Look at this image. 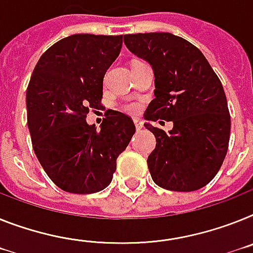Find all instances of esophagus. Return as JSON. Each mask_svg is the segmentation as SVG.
<instances>
[{
  "mask_svg": "<svg viewBox=\"0 0 253 253\" xmlns=\"http://www.w3.org/2000/svg\"><path fill=\"white\" fill-rule=\"evenodd\" d=\"M133 122H135V127H136V130L137 131H140L141 130V128H143V121L140 120V118H135V120H133Z\"/></svg>",
  "mask_w": 253,
  "mask_h": 253,
  "instance_id": "obj_1",
  "label": "esophagus"
}]
</instances>
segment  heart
Here are the masks:
<instances>
[{
    "label": "heart",
    "instance_id": "obj_1",
    "mask_svg": "<svg viewBox=\"0 0 253 253\" xmlns=\"http://www.w3.org/2000/svg\"><path fill=\"white\" fill-rule=\"evenodd\" d=\"M122 109L125 110V112H127V113L130 114H135L137 113L140 110V104L137 103H127L125 104V105H122Z\"/></svg>",
    "mask_w": 253,
    "mask_h": 253
}]
</instances>
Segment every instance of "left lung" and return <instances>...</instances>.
I'll list each match as a JSON object with an SVG mask.
<instances>
[{
    "instance_id": "1",
    "label": "left lung",
    "mask_w": 253,
    "mask_h": 253,
    "mask_svg": "<svg viewBox=\"0 0 253 253\" xmlns=\"http://www.w3.org/2000/svg\"><path fill=\"white\" fill-rule=\"evenodd\" d=\"M126 47L152 65L156 97L146 121H172L166 132L149 122L156 136L148 167L157 185L173 192L203 188L218 172L230 137V114L222 84L194 44L171 33L123 37Z\"/></svg>"
}]
</instances>
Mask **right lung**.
<instances>
[{
    "instance_id": "right-lung-1",
    "label": "right lung",
    "mask_w": 253,
    "mask_h": 253,
    "mask_svg": "<svg viewBox=\"0 0 253 253\" xmlns=\"http://www.w3.org/2000/svg\"><path fill=\"white\" fill-rule=\"evenodd\" d=\"M121 47L122 36H69L44 51L32 73L27 121L33 150L52 182L68 193L107 188L136 131L118 110H107L100 130L86 122L88 112L101 107L104 76Z\"/></svg>"
}]
</instances>
